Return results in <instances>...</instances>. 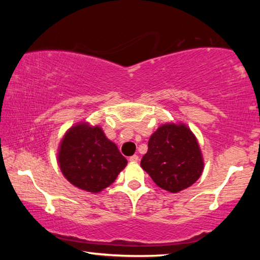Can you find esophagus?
Instances as JSON below:
<instances>
[{
	"label": "esophagus",
	"mask_w": 260,
	"mask_h": 260,
	"mask_svg": "<svg viewBox=\"0 0 260 260\" xmlns=\"http://www.w3.org/2000/svg\"><path fill=\"white\" fill-rule=\"evenodd\" d=\"M138 160H139V156H138V155H134V156H131V157H129V161L136 162Z\"/></svg>",
	"instance_id": "esophagus-1"
}]
</instances>
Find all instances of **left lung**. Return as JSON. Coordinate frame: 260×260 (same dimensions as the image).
<instances>
[{
	"label": "left lung",
	"instance_id": "1",
	"mask_svg": "<svg viewBox=\"0 0 260 260\" xmlns=\"http://www.w3.org/2000/svg\"><path fill=\"white\" fill-rule=\"evenodd\" d=\"M141 167L158 187L178 192L200 179L204 161L192 132L184 124L171 122L158 127L150 136Z\"/></svg>",
	"mask_w": 260,
	"mask_h": 260
}]
</instances>
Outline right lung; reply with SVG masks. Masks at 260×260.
I'll return each instance as SVG.
<instances>
[{"instance_id":"right-lung-1","label":"right lung","mask_w":260,"mask_h":260,"mask_svg":"<svg viewBox=\"0 0 260 260\" xmlns=\"http://www.w3.org/2000/svg\"><path fill=\"white\" fill-rule=\"evenodd\" d=\"M57 158L68 181L93 193L113 183L127 165L126 158L102 128L88 122H79L67 132Z\"/></svg>"}]
</instances>
